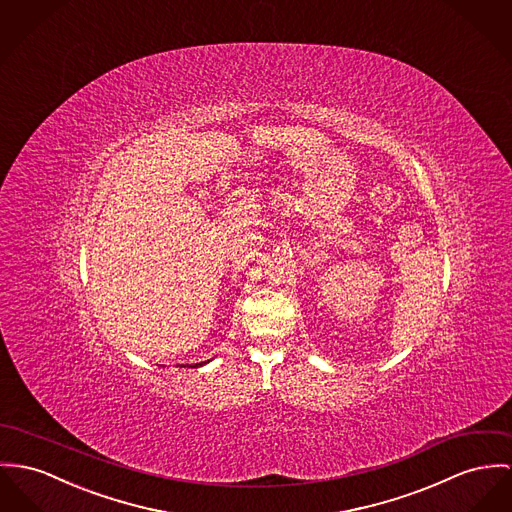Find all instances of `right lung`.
I'll use <instances>...</instances> for the list:
<instances>
[{"label": "right lung", "mask_w": 512, "mask_h": 512, "mask_svg": "<svg viewBox=\"0 0 512 512\" xmlns=\"http://www.w3.org/2000/svg\"><path fill=\"white\" fill-rule=\"evenodd\" d=\"M206 362H208V360H206ZM206 362H198V364H187V366H189V368H197V366H204ZM181 366H185V364H181Z\"/></svg>", "instance_id": "1"}]
</instances>
